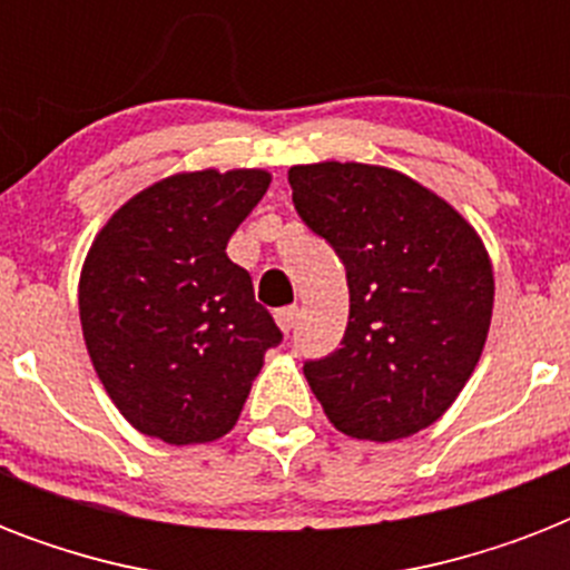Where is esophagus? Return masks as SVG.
Returning a JSON list of instances; mask_svg holds the SVG:
<instances>
[{
  "label": "esophagus",
  "mask_w": 570,
  "mask_h": 570,
  "mask_svg": "<svg viewBox=\"0 0 570 570\" xmlns=\"http://www.w3.org/2000/svg\"><path fill=\"white\" fill-rule=\"evenodd\" d=\"M277 325L289 334V331L295 328V322H298V307H281V311L275 313Z\"/></svg>",
  "instance_id": "esophagus-1"
}]
</instances>
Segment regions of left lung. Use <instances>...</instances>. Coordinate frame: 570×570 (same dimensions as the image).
I'll use <instances>...</instances> for the list:
<instances>
[{"label":"left lung","instance_id":"obj_1","mask_svg":"<svg viewBox=\"0 0 570 570\" xmlns=\"http://www.w3.org/2000/svg\"><path fill=\"white\" fill-rule=\"evenodd\" d=\"M302 222L337 250L348 281L340 348L304 375L340 432L399 441L455 402L485 346L494 272L446 200L390 168H289Z\"/></svg>","mask_w":570,"mask_h":570}]
</instances>
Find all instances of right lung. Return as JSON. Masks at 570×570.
<instances>
[{"label": "right lung", "mask_w": 570, "mask_h": 570, "mask_svg": "<svg viewBox=\"0 0 570 570\" xmlns=\"http://www.w3.org/2000/svg\"><path fill=\"white\" fill-rule=\"evenodd\" d=\"M268 180L177 174L120 206L94 239L79 281L85 346L138 432L177 446L227 434L263 355L284 340L224 250Z\"/></svg>", "instance_id": "1"}]
</instances>
